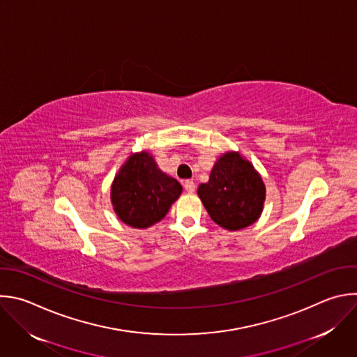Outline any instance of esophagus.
<instances>
[{"label": "esophagus", "instance_id": "esophagus-1", "mask_svg": "<svg viewBox=\"0 0 357 357\" xmlns=\"http://www.w3.org/2000/svg\"><path fill=\"white\" fill-rule=\"evenodd\" d=\"M183 188H185V190H186L188 193H193V192H195V189H196L195 182H193L192 179H186V181L183 182Z\"/></svg>", "mask_w": 357, "mask_h": 357}]
</instances>
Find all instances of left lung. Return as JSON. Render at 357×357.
<instances>
[{
  "instance_id": "8db88e82",
  "label": "left lung",
  "mask_w": 357,
  "mask_h": 357,
  "mask_svg": "<svg viewBox=\"0 0 357 357\" xmlns=\"http://www.w3.org/2000/svg\"><path fill=\"white\" fill-rule=\"evenodd\" d=\"M197 195L215 224L236 231L259 218L266 188L248 160L228 151L215 161L208 182L199 185Z\"/></svg>"
}]
</instances>
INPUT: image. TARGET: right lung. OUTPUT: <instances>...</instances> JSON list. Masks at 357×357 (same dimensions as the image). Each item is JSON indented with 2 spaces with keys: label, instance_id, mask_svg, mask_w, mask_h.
<instances>
[{
  "label": "right lung",
  "instance_id": "add662e5",
  "mask_svg": "<svg viewBox=\"0 0 357 357\" xmlns=\"http://www.w3.org/2000/svg\"><path fill=\"white\" fill-rule=\"evenodd\" d=\"M181 183L164 174L147 151L132 154L110 188L113 210L125 224L147 228L161 221L181 196Z\"/></svg>",
  "mask_w": 357,
  "mask_h": 357
}]
</instances>
